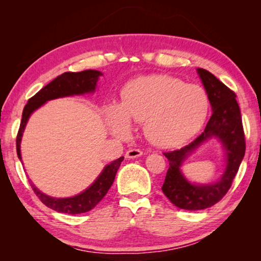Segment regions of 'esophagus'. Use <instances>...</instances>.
Here are the masks:
<instances>
[{
  "label": "esophagus",
  "instance_id": "1",
  "mask_svg": "<svg viewBox=\"0 0 261 261\" xmlns=\"http://www.w3.org/2000/svg\"><path fill=\"white\" fill-rule=\"evenodd\" d=\"M141 151H139V149H129V151H126L125 153V158L126 159H136V158H139L141 155Z\"/></svg>",
  "mask_w": 261,
  "mask_h": 261
}]
</instances>
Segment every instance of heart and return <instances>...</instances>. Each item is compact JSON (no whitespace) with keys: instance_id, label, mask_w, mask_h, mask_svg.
Instances as JSON below:
<instances>
[{"instance_id":"obj_1","label":"heart","mask_w":261,"mask_h":261,"mask_svg":"<svg viewBox=\"0 0 261 261\" xmlns=\"http://www.w3.org/2000/svg\"><path fill=\"white\" fill-rule=\"evenodd\" d=\"M210 109L206 91L167 74H147L132 79L122 93V103L106 112L110 134L126 137L130 122L144 123V135L160 148L178 147L196 136Z\"/></svg>"}]
</instances>
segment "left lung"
<instances>
[{"mask_svg":"<svg viewBox=\"0 0 261 261\" xmlns=\"http://www.w3.org/2000/svg\"><path fill=\"white\" fill-rule=\"evenodd\" d=\"M208 96L212 116L202 134L191 144L165 153L169 161L162 192L171 204L182 210L199 211L213 206L230 189L245 154V139L241 110L236 94L205 69H197ZM216 141L221 145L225 155L224 173L220 178L208 184L191 182L181 171L184 162L202 144Z\"/></svg>","mask_w":261,"mask_h":261,"instance_id":"left-lung-1","label":"left lung"}]
</instances>
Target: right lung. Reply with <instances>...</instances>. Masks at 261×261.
<instances>
[{
	"label": "right lung",
	"instance_id": "obj_1",
	"mask_svg": "<svg viewBox=\"0 0 261 261\" xmlns=\"http://www.w3.org/2000/svg\"><path fill=\"white\" fill-rule=\"evenodd\" d=\"M101 76H102V72L98 71V70H85V71L81 72H64L61 76L56 77L54 81H51L48 85L42 87L37 94L28 101V105L25 106L23 110L19 131L18 135H17V155H18V159L21 163H23L20 152L21 138H23L24 130L30 120L31 115L50 100L67 98V96L94 93L96 86H98L99 78ZM123 159L124 158L121 156L117 160L105 166L102 171H101L98 177L94 179V182L90 187L72 197L56 198L48 196V194L43 193L35 187L31 179L30 183L32 185L35 194L49 208L59 212V213H85V212L94 208L102 200V198L108 192L110 187H112L115 176H116V173L121 166Z\"/></svg>",
	"mask_w": 261,
	"mask_h": 261
}]
</instances>
